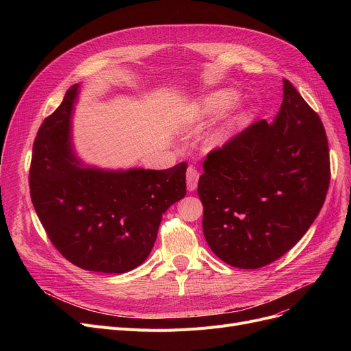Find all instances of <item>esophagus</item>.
Returning <instances> with one entry per match:
<instances>
[{"label": "esophagus", "mask_w": 351, "mask_h": 351, "mask_svg": "<svg viewBox=\"0 0 351 351\" xmlns=\"http://www.w3.org/2000/svg\"><path fill=\"white\" fill-rule=\"evenodd\" d=\"M197 182H199V172L193 168V166H189L186 171V183H188L189 192H192L197 188Z\"/></svg>", "instance_id": "esophagus-1"}]
</instances>
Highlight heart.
Here are the masks:
<instances>
[{
    "label": "heart",
    "instance_id": "obj_1",
    "mask_svg": "<svg viewBox=\"0 0 351 351\" xmlns=\"http://www.w3.org/2000/svg\"><path fill=\"white\" fill-rule=\"evenodd\" d=\"M239 101V94L233 89H219L212 92V94L205 95L202 98L195 108V119L196 121H205V119H212L216 118L219 115L225 114L228 109H230L232 106H234ZM239 122V119H236L233 123H230L229 126L219 129L212 136H210V143L213 146L222 145L230 135L232 129L236 126V123Z\"/></svg>",
    "mask_w": 351,
    "mask_h": 351
}]
</instances>
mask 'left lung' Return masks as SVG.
I'll return each mask as SVG.
<instances>
[{"mask_svg": "<svg viewBox=\"0 0 351 351\" xmlns=\"http://www.w3.org/2000/svg\"><path fill=\"white\" fill-rule=\"evenodd\" d=\"M197 183L212 252L239 269H259L296 245L328 191L322 119L290 81L273 122L261 119L208 154Z\"/></svg>", "mask_w": 351, "mask_h": 351, "instance_id": "1", "label": "left lung"}]
</instances>
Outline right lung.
<instances>
[{
	"label": "right lung",
	"mask_w": 351,
	"mask_h": 351,
	"mask_svg": "<svg viewBox=\"0 0 351 351\" xmlns=\"http://www.w3.org/2000/svg\"><path fill=\"white\" fill-rule=\"evenodd\" d=\"M80 85L44 119L34 141L29 192L51 243L84 270L125 273L142 265L162 215L186 195V162L163 171L81 168L71 147Z\"/></svg>",
	"instance_id": "1"
}]
</instances>
